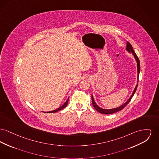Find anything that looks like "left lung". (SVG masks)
Masks as SVG:
<instances>
[{
	"label": "left lung",
	"instance_id": "8db88e82",
	"mask_svg": "<svg viewBox=\"0 0 159 159\" xmlns=\"http://www.w3.org/2000/svg\"><path fill=\"white\" fill-rule=\"evenodd\" d=\"M126 50L127 51H128V52H129L130 53H131L133 54V55L134 56V59H136V61L137 62V69H138V79L139 78V72H140V62H139V59L138 58V57L136 55V54L135 53L132 46L131 45L130 43H129V42H127V47H126ZM138 84H136V87L134 88V89L133 92V93L131 94L130 98L124 103L121 106L118 107H116V108H114V109H102L100 107H99L96 103L95 102V100L93 99V95H92V102H93V107L98 111V112L101 113H103V114H111V113H114L115 112H118V111H121L122 109H123L128 103H129L130 102L131 99V98L133 97V96L134 95V94L135 93L136 89H137V87H138Z\"/></svg>",
	"mask_w": 159,
	"mask_h": 159
}]
</instances>
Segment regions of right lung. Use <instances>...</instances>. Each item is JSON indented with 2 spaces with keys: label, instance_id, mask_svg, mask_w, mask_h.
Returning <instances> with one entry per match:
<instances>
[{
  "label": "right lung",
  "instance_id": "right-lung-1",
  "mask_svg": "<svg viewBox=\"0 0 159 159\" xmlns=\"http://www.w3.org/2000/svg\"><path fill=\"white\" fill-rule=\"evenodd\" d=\"M68 100H69V98L67 99V100L66 101V103H64L62 106H61L60 107H59V108H57V109H56L55 110H54V111H50V112H47V113H55V112H58V111H61V110H62V109H63L64 108H65L66 106H67V104H68ZM45 113H46V112H45Z\"/></svg>",
  "mask_w": 159,
  "mask_h": 159
}]
</instances>
